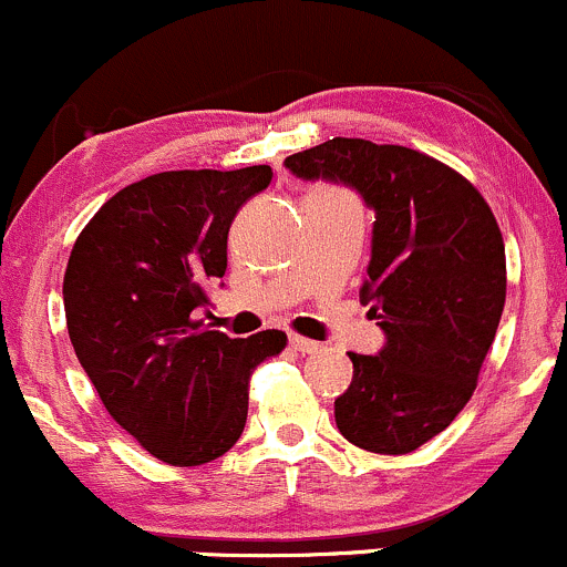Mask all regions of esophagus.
<instances>
[{"instance_id":"obj_1","label":"esophagus","mask_w":567,"mask_h":567,"mask_svg":"<svg viewBox=\"0 0 567 567\" xmlns=\"http://www.w3.org/2000/svg\"><path fill=\"white\" fill-rule=\"evenodd\" d=\"M289 343L297 349V352H302V354H313V352H319V349H322V343H319V341H311V338H306V336H297V332H291Z\"/></svg>"}]
</instances>
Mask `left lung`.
Wrapping results in <instances>:
<instances>
[{"label":"left lung","instance_id":"1","mask_svg":"<svg viewBox=\"0 0 567 567\" xmlns=\"http://www.w3.org/2000/svg\"><path fill=\"white\" fill-rule=\"evenodd\" d=\"M302 179H341L377 209L360 297L388 343L349 352L336 425L382 456L417 451L456 420L505 308V243L492 207L456 168L399 144L330 138L286 157Z\"/></svg>","mask_w":567,"mask_h":567}]
</instances>
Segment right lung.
Here are the masks:
<instances>
[{"instance_id":"add662e5","label":"right lung","mask_w":567,"mask_h":567,"mask_svg":"<svg viewBox=\"0 0 567 567\" xmlns=\"http://www.w3.org/2000/svg\"><path fill=\"white\" fill-rule=\"evenodd\" d=\"M270 179V166L153 174L111 196L70 250L75 358L111 417L163 464L224 456L245 429L256 365L286 349L281 330L229 338L194 319L226 272L237 209Z\"/></svg>"}]
</instances>
